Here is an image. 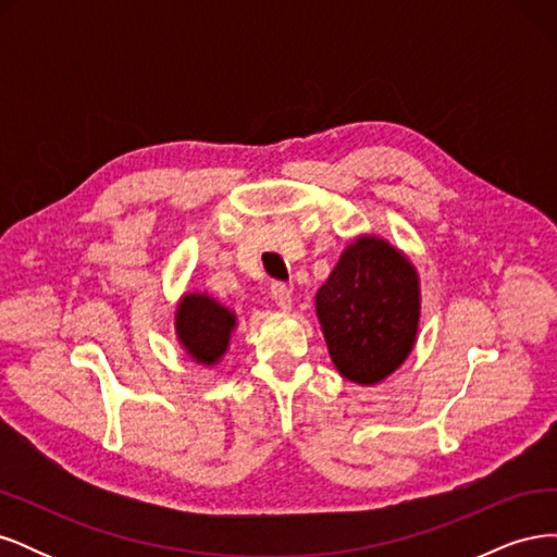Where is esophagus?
<instances>
[{
	"instance_id": "1",
	"label": "esophagus",
	"mask_w": 557,
	"mask_h": 557,
	"mask_svg": "<svg viewBox=\"0 0 557 557\" xmlns=\"http://www.w3.org/2000/svg\"><path fill=\"white\" fill-rule=\"evenodd\" d=\"M272 297H274L278 309H283V311L293 309V290L285 283H281V281L272 283Z\"/></svg>"
}]
</instances>
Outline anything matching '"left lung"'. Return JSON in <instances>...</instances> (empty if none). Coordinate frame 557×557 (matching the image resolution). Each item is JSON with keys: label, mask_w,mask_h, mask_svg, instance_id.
Returning <instances> with one entry per match:
<instances>
[{"label": "left lung", "mask_w": 557, "mask_h": 557, "mask_svg": "<svg viewBox=\"0 0 557 557\" xmlns=\"http://www.w3.org/2000/svg\"><path fill=\"white\" fill-rule=\"evenodd\" d=\"M330 358L352 383L374 385L409 358L420 320V281L401 250L362 234L315 293Z\"/></svg>", "instance_id": "8db88e82"}]
</instances>
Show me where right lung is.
Here are the masks:
<instances>
[{
	"label": "right lung",
	"mask_w": 557,
	"mask_h": 557,
	"mask_svg": "<svg viewBox=\"0 0 557 557\" xmlns=\"http://www.w3.org/2000/svg\"><path fill=\"white\" fill-rule=\"evenodd\" d=\"M174 325L185 352L195 362L211 367L225 356L232 330L237 327V313L207 293H188L178 301Z\"/></svg>",
	"instance_id": "obj_1"
}]
</instances>
